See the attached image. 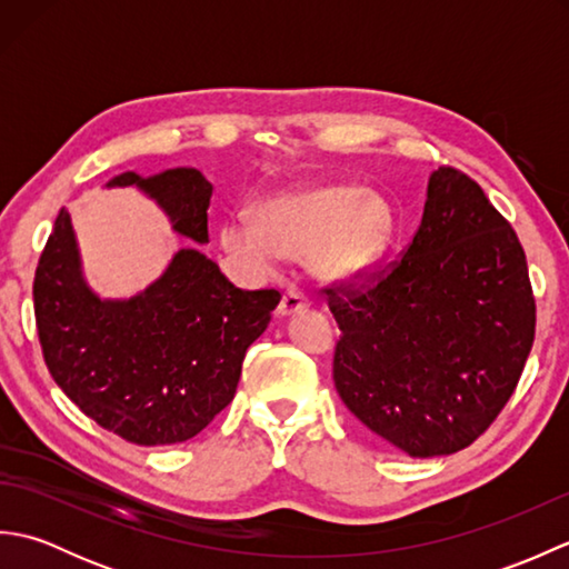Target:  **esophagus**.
<instances>
[{
    "mask_svg": "<svg viewBox=\"0 0 569 569\" xmlns=\"http://www.w3.org/2000/svg\"><path fill=\"white\" fill-rule=\"evenodd\" d=\"M308 298L300 293V291H286L283 293V298H281V303H278V318H291V316H298V312H303V310H308Z\"/></svg>",
    "mask_w": 569,
    "mask_h": 569,
    "instance_id": "esophagus-1",
    "label": "esophagus"
}]
</instances>
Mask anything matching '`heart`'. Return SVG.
Masks as SVG:
<instances>
[{
  "mask_svg": "<svg viewBox=\"0 0 569 569\" xmlns=\"http://www.w3.org/2000/svg\"><path fill=\"white\" fill-rule=\"evenodd\" d=\"M257 224L229 217L222 247L251 273H273L281 259L312 261L322 281L349 283L371 273L393 241L391 204L357 183L278 192L257 204Z\"/></svg>",
  "mask_w": 569,
  "mask_h": 569,
  "instance_id": "b5f03b06",
  "label": "heart"
}]
</instances>
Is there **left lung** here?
<instances>
[{
    "mask_svg": "<svg viewBox=\"0 0 569 569\" xmlns=\"http://www.w3.org/2000/svg\"><path fill=\"white\" fill-rule=\"evenodd\" d=\"M332 379L365 426L410 457L465 450L509 401L536 335L528 263L511 224L455 168L428 178L403 259L342 300Z\"/></svg>",
    "mask_w": 569,
    "mask_h": 569,
    "instance_id": "1",
    "label": "left lung"
}]
</instances>
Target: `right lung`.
Instances as JSON below:
<instances>
[{
    "label": "right lung",
    "mask_w": 569,
    "mask_h": 569,
    "mask_svg": "<svg viewBox=\"0 0 569 569\" xmlns=\"http://www.w3.org/2000/svg\"><path fill=\"white\" fill-rule=\"evenodd\" d=\"M104 188H137L173 232L208 244L212 183L198 168L134 171ZM281 293L241 291L198 247L129 298L94 293L63 208L33 278L46 367L84 416L134 445H176L232 401L249 345L269 328Z\"/></svg>",
    "instance_id": "add662e5"
}]
</instances>
